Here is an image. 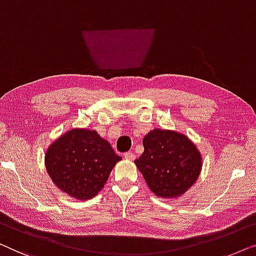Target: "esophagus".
<instances>
[{"label": "esophagus", "instance_id": "esophagus-1", "mask_svg": "<svg viewBox=\"0 0 256 256\" xmlns=\"http://www.w3.org/2000/svg\"><path fill=\"white\" fill-rule=\"evenodd\" d=\"M124 156H125V159H128V160H134L136 159V156H134V153H132V152H126V153H124Z\"/></svg>", "mask_w": 256, "mask_h": 256}]
</instances>
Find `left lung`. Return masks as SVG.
<instances>
[{"mask_svg":"<svg viewBox=\"0 0 256 256\" xmlns=\"http://www.w3.org/2000/svg\"><path fill=\"white\" fill-rule=\"evenodd\" d=\"M142 145L144 153L134 164L156 196H181L198 178L200 154L182 133L156 128L145 136Z\"/></svg>","mask_w":256,"mask_h":256,"instance_id":"obj_1","label":"left lung"}]
</instances>
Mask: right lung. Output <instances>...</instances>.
<instances>
[{
	"instance_id": "1",
	"label": "right lung",
	"mask_w": 256,
	"mask_h": 256,
	"mask_svg": "<svg viewBox=\"0 0 256 256\" xmlns=\"http://www.w3.org/2000/svg\"><path fill=\"white\" fill-rule=\"evenodd\" d=\"M122 160L106 140L90 130H72L46 150L48 175L61 192L78 200L96 196Z\"/></svg>"
}]
</instances>
